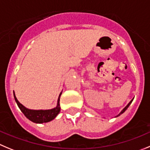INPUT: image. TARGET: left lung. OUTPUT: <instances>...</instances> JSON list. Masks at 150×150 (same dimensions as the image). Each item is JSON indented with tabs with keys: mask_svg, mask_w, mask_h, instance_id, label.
I'll return each mask as SVG.
<instances>
[{
	"mask_svg": "<svg viewBox=\"0 0 150 150\" xmlns=\"http://www.w3.org/2000/svg\"><path fill=\"white\" fill-rule=\"evenodd\" d=\"M132 100H133V99H132V100H130V101H129V103H128V104H127V106H126V107H124V109H123V110H121V112H120V113H119V114L117 115V116H116V117H117V116H119V115H121V114H123V113H124V112H125V111H126V110H127V108H128V107H129V105H130V104H131V103H132Z\"/></svg>",
	"mask_w": 150,
	"mask_h": 150,
	"instance_id": "1",
	"label": "left lung"
}]
</instances>
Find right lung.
<instances>
[{
    "mask_svg": "<svg viewBox=\"0 0 150 150\" xmlns=\"http://www.w3.org/2000/svg\"><path fill=\"white\" fill-rule=\"evenodd\" d=\"M62 92L60 93L59 97L58 99V103L57 106L54 108L51 109V110H30L26 107H25L23 104L18 101L15 96V92L13 91V95L15 100L18 104V107L21 110V111L23 113L25 116L27 117L28 119L30 120L33 122L36 123V124H43V123H47L52 121L55 118V117L58 115V113L61 111V107H60V97H61Z\"/></svg>",
    "mask_w": 150,
    "mask_h": 150,
    "instance_id": "right-lung-1",
    "label": "right lung"
}]
</instances>
